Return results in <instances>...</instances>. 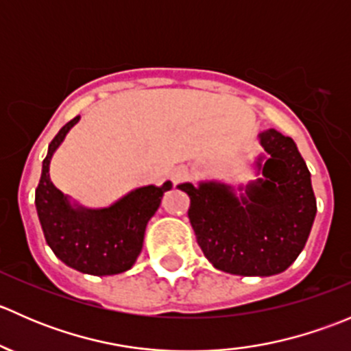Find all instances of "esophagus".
I'll use <instances>...</instances> for the list:
<instances>
[{"instance_id": "obj_1", "label": "esophagus", "mask_w": 351, "mask_h": 351, "mask_svg": "<svg viewBox=\"0 0 351 351\" xmlns=\"http://www.w3.org/2000/svg\"><path fill=\"white\" fill-rule=\"evenodd\" d=\"M186 176H189V168H186V166H178V168H175L171 171L173 183L183 182V180H185Z\"/></svg>"}]
</instances>
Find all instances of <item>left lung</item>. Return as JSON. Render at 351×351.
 <instances>
[{
  "instance_id": "obj_1",
  "label": "left lung",
  "mask_w": 351,
  "mask_h": 351,
  "mask_svg": "<svg viewBox=\"0 0 351 351\" xmlns=\"http://www.w3.org/2000/svg\"><path fill=\"white\" fill-rule=\"evenodd\" d=\"M261 178L244 193L219 182L182 183L198 246L217 270L243 277L285 271L306 246L316 217L311 173L295 143L275 129L261 132ZM239 190H243V186Z\"/></svg>"
}]
</instances>
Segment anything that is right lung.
<instances>
[{"mask_svg": "<svg viewBox=\"0 0 351 351\" xmlns=\"http://www.w3.org/2000/svg\"><path fill=\"white\" fill-rule=\"evenodd\" d=\"M77 120L80 115L67 122L49 144L47 156L42 162L40 182L35 190L38 221L45 241L67 267L100 277L122 274L136 263L143 250L147 222L173 183L141 186L105 208L71 204L69 197L52 183L49 166L56 149Z\"/></svg>", "mask_w": 351, "mask_h": 351, "instance_id": "obj_1", "label": "right lung"}]
</instances>
